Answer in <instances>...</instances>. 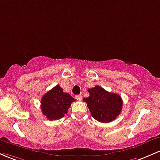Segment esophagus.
Instances as JSON below:
<instances>
[{
	"instance_id": "1",
	"label": "esophagus",
	"mask_w": 160,
	"mask_h": 160,
	"mask_svg": "<svg viewBox=\"0 0 160 160\" xmlns=\"http://www.w3.org/2000/svg\"><path fill=\"white\" fill-rule=\"evenodd\" d=\"M75 98H76V99L78 101H81L82 97L81 95H76V97H75Z\"/></svg>"
}]
</instances>
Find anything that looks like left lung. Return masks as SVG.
Returning <instances> with one entry per match:
<instances>
[{"instance_id":"obj_1","label":"left lung","mask_w":160,"mask_h":160,"mask_svg":"<svg viewBox=\"0 0 160 160\" xmlns=\"http://www.w3.org/2000/svg\"><path fill=\"white\" fill-rule=\"evenodd\" d=\"M89 96L84 98L92 117L101 122H110L120 115L122 108L120 95L109 92L99 86L88 89Z\"/></svg>"}]
</instances>
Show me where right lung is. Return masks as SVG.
Instances as JSON below:
<instances>
[{"label": "right lung", "instance_id": "1", "mask_svg": "<svg viewBox=\"0 0 160 160\" xmlns=\"http://www.w3.org/2000/svg\"><path fill=\"white\" fill-rule=\"evenodd\" d=\"M76 101L69 95L64 92L59 85L53 87L42 97L41 108L42 113L49 120H56L62 118L73 102Z\"/></svg>", "mask_w": 160, "mask_h": 160}]
</instances>
